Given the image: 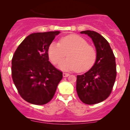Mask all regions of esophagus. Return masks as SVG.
Instances as JSON below:
<instances>
[{"label": "esophagus", "mask_w": 130, "mask_h": 130, "mask_svg": "<svg viewBox=\"0 0 130 130\" xmlns=\"http://www.w3.org/2000/svg\"><path fill=\"white\" fill-rule=\"evenodd\" d=\"M70 75L69 73H63V76L64 77H68V76Z\"/></svg>", "instance_id": "34e87169"}]
</instances>
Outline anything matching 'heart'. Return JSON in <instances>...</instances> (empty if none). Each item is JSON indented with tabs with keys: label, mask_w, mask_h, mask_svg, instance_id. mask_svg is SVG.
Segmentation results:
<instances>
[{
	"label": "heart",
	"mask_w": 130,
	"mask_h": 130,
	"mask_svg": "<svg viewBox=\"0 0 130 130\" xmlns=\"http://www.w3.org/2000/svg\"><path fill=\"white\" fill-rule=\"evenodd\" d=\"M58 64L65 71L76 70L84 72L95 63L96 53L92 46L89 45L85 38L76 34L67 35L60 40V43L53 42L49 45L48 54L51 61L56 64L66 56Z\"/></svg>",
	"instance_id": "obj_1"
}]
</instances>
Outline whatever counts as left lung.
Wrapping results in <instances>:
<instances>
[{"label":"left lung","instance_id":"left-lung-1","mask_svg":"<svg viewBox=\"0 0 130 130\" xmlns=\"http://www.w3.org/2000/svg\"><path fill=\"white\" fill-rule=\"evenodd\" d=\"M80 34L92 39L96 58L89 70L77 76L76 91L83 103L96 104L105 100L112 89L117 75L115 58L109 42L99 33L86 30Z\"/></svg>","mask_w":130,"mask_h":130}]
</instances>
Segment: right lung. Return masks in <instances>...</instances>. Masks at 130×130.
<instances>
[{"mask_svg":"<svg viewBox=\"0 0 130 130\" xmlns=\"http://www.w3.org/2000/svg\"><path fill=\"white\" fill-rule=\"evenodd\" d=\"M60 31L31 34L15 51L12 60V76L25 101L44 105L54 96L63 73L49 61L48 49Z\"/></svg>","mask_w":130,"mask_h":130,"instance_id":"add662e5","label":"right lung"}]
</instances>
